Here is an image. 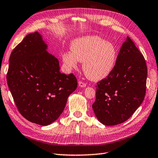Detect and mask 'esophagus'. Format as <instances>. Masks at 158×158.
I'll list each match as a JSON object with an SVG mask.
<instances>
[{
	"label": "esophagus",
	"instance_id": "esophagus-1",
	"mask_svg": "<svg viewBox=\"0 0 158 158\" xmlns=\"http://www.w3.org/2000/svg\"><path fill=\"white\" fill-rule=\"evenodd\" d=\"M78 85H79L80 87H86L85 83L82 82V81H79L78 82Z\"/></svg>",
	"mask_w": 158,
	"mask_h": 158
}]
</instances>
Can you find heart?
<instances>
[{
    "instance_id": "1",
    "label": "heart",
    "mask_w": 158,
    "mask_h": 158,
    "mask_svg": "<svg viewBox=\"0 0 158 158\" xmlns=\"http://www.w3.org/2000/svg\"><path fill=\"white\" fill-rule=\"evenodd\" d=\"M71 52L64 53L62 62L68 70L78 67L83 62L82 69L89 79L98 81L106 78L114 70L118 58V50L114 43L98 35H87L74 40Z\"/></svg>"
}]
</instances>
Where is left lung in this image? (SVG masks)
I'll use <instances>...</instances> for the list:
<instances>
[{"label":"left lung","mask_w":158,"mask_h":158,"mask_svg":"<svg viewBox=\"0 0 158 158\" xmlns=\"http://www.w3.org/2000/svg\"><path fill=\"white\" fill-rule=\"evenodd\" d=\"M147 78L144 56L127 36L114 70L97 83L96 101L92 108L98 120L106 126L127 120L143 102Z\"/></svg>","instance_id":"8db88e82"}]
</instances>
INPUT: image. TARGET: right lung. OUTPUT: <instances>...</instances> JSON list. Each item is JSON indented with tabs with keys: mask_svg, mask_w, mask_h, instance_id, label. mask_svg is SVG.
<instances>
[{
	"mask_svg": "<svg viewBox=\"0 0 158 158\" xmlns=\"http://www.w3.org/2000/svg\"><path fill=\"white\" fill-rule=\"evenodd\" d=\"M47 49L39 32L27 35L11 52L7 74L8 87L20 114L42 126L57 120L78 86L73 74L60 72L58 60Z\"/></svg>",
	"mask_w": 158,
	"mask_h": 158,
	"instance_id": "add662e5",
	"label": "right lung"
}]
</instances>
